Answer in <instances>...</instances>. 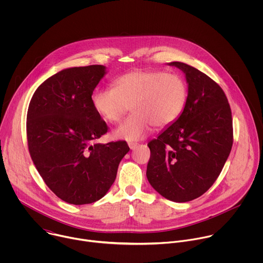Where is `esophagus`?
Here are the masks:
<instances>
[{
  "instance_id": "1",
  "label": "esophagus",
  "mask_w": 263,
  "mask_h": 263,
  "mask_svg": "<svg viewBox=\"0 0 263 263\" xmlns=\"http://www.w3.org/2000/svg\"><path fill=\"white\" fill-rule=\"evenodd\" d=\"M128 144H129V147H130L131 149H135V148L137 147V145H138L137 142H129Z\"/></svg>"
}]
</instances>
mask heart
Wrapping results in <instances>:
<instances>
[{
    "mask_svg": "<svg viewBox=\"0 0 263 263\" xmlns=\"http://www.w3.org/2000/svg\"><path fill=\"white\" fill-rule=\"evenodd\" d=\"M187 86L178 73L163 70H133L118 77L114 88H102L92 96V107L100 118L117 123L132 107L133 114L115 131L129 141L143 138L154 125L164 128L182 115Z\"/></svg>",
    "mask_w": 263,
    "mask_h": 263,
    "instance_id": "obj_1",
    "label": "heart"
}]
</instances>
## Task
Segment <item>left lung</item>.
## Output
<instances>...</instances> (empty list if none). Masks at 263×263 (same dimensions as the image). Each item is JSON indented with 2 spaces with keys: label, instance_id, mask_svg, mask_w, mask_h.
Returning a JSON list of instances; mask_svg holds the SVG:
<instances>
[{
  "label": "left lung",
  "instance_id": "8db88e82",
  "mask_svg": "<svg viewBox=\"0 0 263 263\" xmlns=\"http://www.w3.org/2000/svg\"><path fill=\"white\" fill-rule=\"evenodd\" d=\"M170 65L185 73L189 95L179 119L147 143L146 178L162 197L182 203L201 197L219 176L232 148L233 125L216 82L183 62Z\"/></svg>",
  "mask_w": 263,
  "mask_h": 263
}]
</instances>
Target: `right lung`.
Instances as JSON below:
<instances>
[{
	"instance_id": "obj_1",
	"label": "right lung",
	"mask_w": 263,
	"mask_h": 263,
	"mask_svg": "<svg viewBox=\"0 0 263 263\" xmlns=\"http://www.w3.org/2000/svg\"><path fill=\"white\" fill-rule=\"evenodd\" d=\"M105 69L98 64L63 69L39 86L28 108L32 161L49 189L73 205L102 199L130 149L126 141L95 143L108 131L91 102Z\"/></svg>"
}]
</instances>
